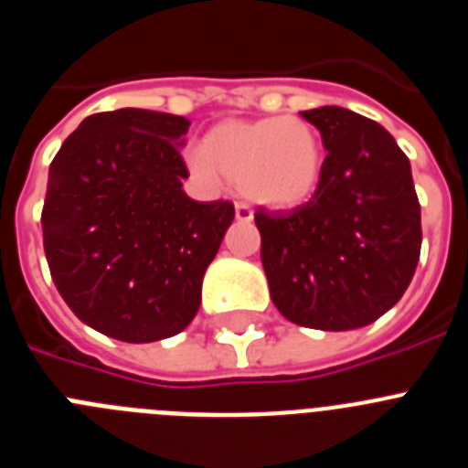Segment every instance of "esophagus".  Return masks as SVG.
I'll use <instances>...</instances> for the list:
<instances>
[{
	"mask_svg": "<svg viewBox=\"0 0 468 468\" xmlns=\"http://www.w3.org/2000/svg\"><path fill=\"white\" fill-rule=\"evenodd\" d=\"M234 213H237V220H241V222L253 220V210H250V206L248 204H237L234 206Z\"/></svg>",
	"mask_w": 468,
	"mask_h": 468,
	"instance_id": "34e87169",
	"label": "esophagus"
}]
</instances>
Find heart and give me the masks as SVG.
Returning <instances> with one entry per match:
<instances>
[{"instance_id": "obj_1", "label": "heart", "mask_w": 468, "mask_h": 468, "mask_svg": "<svg viewBox=\"0 0 468 468\" xmlns=\"http://www.w3.org/2000/svg\"><path fill=\"white\" fill-rule=\"evenodd\" d=\"M201 177L218 171L250 201L270 208H297L314 197L324 176V143L300 117H264L215 126L187 154Z\"/></svg>"}]
</instances>
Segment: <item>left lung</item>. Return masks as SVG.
<instances>
[{
  "instance_id": "left-lung-1",
  "label": "left lung",
  "mask_w": 468,
  "mask_h": 468,
  "mask_svg": "<svg viewBox=\"0 0 468 468\" xmlns=\"http://www.w3.org/2000/svg\"><path fill=\"white\" fill-rule=\"evenodd\" d=\"M328 152L316 192L295 210L258 208L270 295L288 321L354 330L410 285L421 246L408 156L387 128L345 107L300 112Z\"/></svg>"
}]
</instances>
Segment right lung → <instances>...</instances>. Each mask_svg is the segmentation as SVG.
I'll return each mask as SVG.
<instances>
[{"mask_svg":"<svg viewBox=\"0 0 468 468\" xmlns=\"http://www.w3.org/2000/svg\"><path fill=\"white\" fill-rule=\"evenodd\" d=\"M187 131V119L166 112H101L48 168L41 229L53 283L74 316L114 340L183 333L234 220L229 201L185 194Z\"/></svg>","mask_w":468,"mask_h":468,"instance_id":"obj_1","label":"right lung"}]
</instances>
